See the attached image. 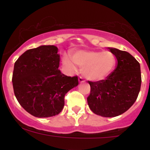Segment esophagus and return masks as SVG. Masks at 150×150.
Masks as SVG:
<instances>
[{
  "label": "esophagus",
  "mask_w": 150,
  "mask_h": 150,
  "mask_svg": "<svg viewBox=\"0 0 150 150\" xmlns=\"http://www.w3.org/2000/svg\"><path fill=\"white\" fill-rule=\"evenodd\" d=\"M78 80H79V82H80V83H82V82H85V79H84L83 77H81V76L79 77Z\"/></svg>",
  "instance_id": "obj_1"
}]
</instances>
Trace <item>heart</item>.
<instances>
[{"label":"heart","mask_w":150,"mask_h":150,"mask_svg":"<svg viewBox=\"0 0 150 150\" xmlns=\"http://www.w3.org/2000/svg\"><path fill=\"white\" fill-rule=\"evenodd\" d=\"M63 63L67 69L75 71L80 67L84 75L91 80H101L108 77L114 70L116 58L108 51H78L74 53L73 59L65 56Z\"/></svg>","instance_id":"b5f03b06"}]
</instances>
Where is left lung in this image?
<instances>
[{"instance_id": "8db88e82", "label": "left lung", "mask_w": 150, "mask_h": 150, "mask_svg": "<svg viewBox=\"0 0 150 150\" xmlns=\"http://www.w3.org/2000/svg\"><path fill=\"white\" fill-rule=\"evenodd\" d=\"M117 59L114 70L104 80L92 82L87 97L89 107L95 114L115 117L122 114L135 103L140 90L139 62L128 52L108 48Z\"/></svg>"}]
</instances>
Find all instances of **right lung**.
<instances>
[{
    "instance_id": "add662e5",
    "label": "right lung",
    "mask_w": 150,
    "mask_h": 150,
    "mask_svg": "<svg viewBox=\"0 0 150 150\" xmlns=\"http://www.w3.org/2000/svg\"><path fill=\"white\" fill-rule=\"evenodd\" d=\"M60 56L53 45L27 50L15 61L13 89L17 100L32 116L47 118L63 108L65 96L79 84L77 76L68 77L58 70Z\"/></svg>"
}]
</instances>
